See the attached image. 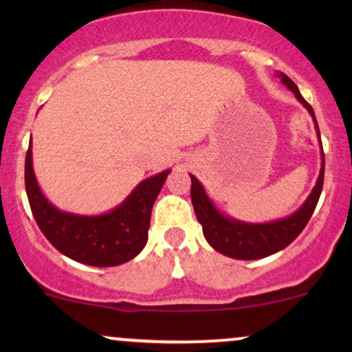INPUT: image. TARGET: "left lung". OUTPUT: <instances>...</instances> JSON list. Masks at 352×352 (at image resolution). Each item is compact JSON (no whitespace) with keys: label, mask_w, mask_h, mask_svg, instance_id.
Returning <instances> with one entry per match:
<instances>
[{"label":"left lung","mask_w":352,"mask_h":352,"mask_svg":"<svg viewBox=\"0 0 352 352\" xmlns=\"http://www.w3.org/2000/svg\"><path fill=\"white\" fill-rule=\"evenodd\" d=\"M276 76L293 92L294 98L308 109L309 116L313 117L314 129H316L319 137V145H321V170H319L316 185H314L313 192L309 193L305 204L289 217L268 221V223H246V221L223 215L208 199L204 185L195 177L190 175V179H192L190 197H192L195 215L199 218L201 228H204V236L218 253L235 258V260H260V258L280 252L292 243L294 238L302 232V228L308 225L309 218L318 205L319 195H321L322 182H324V153H322L321 135H319V127L313 107L302 99L298 86L288 76L283 74V72H278Z\"/></svg>","instance_id":"1"}]
</instances>
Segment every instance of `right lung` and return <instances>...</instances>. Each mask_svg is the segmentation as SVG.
Segmentation results:
<instances>
[{
	"mask_svg": "<svg viewBox=\"0 0 352 352\" xmlns=\"http://www.w3.org/2000/svg\"><path fill=\"white\" fill-rule=\"evenodd\" d=\"M170 170L140 182L122 204L102 215H78L56 208L44 197L33 168V151L28 148L24 182L36 223L50 243L78 263L117 266L144 250L148 238L153 201Z\"/></svg>",
	"mask_w": 352,
	"mask_h": 352,
	"instance_id": "add662e5",
	"label": "right lung"
}]
</instances>
